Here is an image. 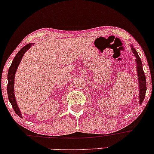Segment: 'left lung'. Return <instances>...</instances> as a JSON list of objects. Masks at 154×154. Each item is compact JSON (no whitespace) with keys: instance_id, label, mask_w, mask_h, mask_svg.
<instances>
[{"instance_id":"obj_1","label":"left lung","mask_w":154,"mask_h":154,"mask_svg":"<svg viewBox=\"0 0 154 154\" xmlns=\"http://www.w3.org/2000/svg\"><path fill=\"white\" fill-rule=\"evenodd\" d=\"M131 46V49L135 56V61L137 63V77H138V83H139V103L141 104L143 101L145 96H146V79L145 76L143 69L142 62H141L140 58L139 57L138 54L136 50L134 48L132 45Z\"/></svg>"}]
</instances>
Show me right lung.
<instances>
[{"label": "right lung", "mask_w": 154, "mask_h": 154, "mask_svg": "<svg viewBox=\"0 0 154 154\" xmlns=\"http://www.w3.org/2000/svg\"><path fill=\"white\" fill-rule=\"evenodd\" d=\"M34 43H29L26 45L21 49L20 51L17 53V55L15 56L14 59L12 61L11 65L9 67L8 72V86H7V92H8V100H9L11 104L12 107H13L14 110L16 112V114L18 115L19 117L22 118V114L19 110V108L17 106V101H16L15 95H14V78H15V74L17 72L18 66L20 63L21 60H22L23 56L25 54V52L29 48L32 46Z\"/></svg>", "instance_id": "1"}]
</instances>
